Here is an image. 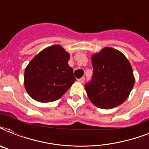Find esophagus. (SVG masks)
<instances>
[{"label":"esophagus","instance_id":"obj_1","mask_svg":"<svg viewBox=\"0 0 149 149\" xmlns=\"http://www.w3.org/2000/svg\"><path fill=\"white\" fill-rule=\"evenodd\" d=\"M84 80H85V78H84V77H82V78H80V79H78V81H79V83H81V84H83V83H84Z\"/></svg>","mask_w":149,"mask_h":149}]
</instances>
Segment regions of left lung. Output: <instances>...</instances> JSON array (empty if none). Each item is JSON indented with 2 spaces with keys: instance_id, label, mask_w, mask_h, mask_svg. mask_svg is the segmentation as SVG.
<instances>
[{
  "instance_id": "8db88e82",
  "label": "left lung",
  "mask_w": 149,
  "mask_h": 149,
  "mask_svg": "<svg viewBox=\"0 0 149 149\" xmlns=\"http://www.w3.org/2000/svg\"><path fill=\"white\" fill-rule=\"evenodd\" d=\"M93 77L85 85L89 99L96 107L111 109L126 100L134 84L131 63L120 51L105 47L91 56Z\"/></svg>"
}]
</instances>
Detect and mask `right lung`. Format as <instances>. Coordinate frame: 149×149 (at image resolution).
<instances>
[{"label":"right lung","instance_id":"right-lung-1","mask_svg":"<svg viewBox=\"0 0 149 149\" xmlns=\"http://www.w3.org/2000/svg\"><path fill=\"white\" fill-rule=\"evenodd\" d=\"M70 55L60 45L45 48L34 57L24 70L25 90L41 103L55 101L63 97L77 79L68 64Z\"/></svg>","mask_w":149,"mask_h":149}]
</instances>
